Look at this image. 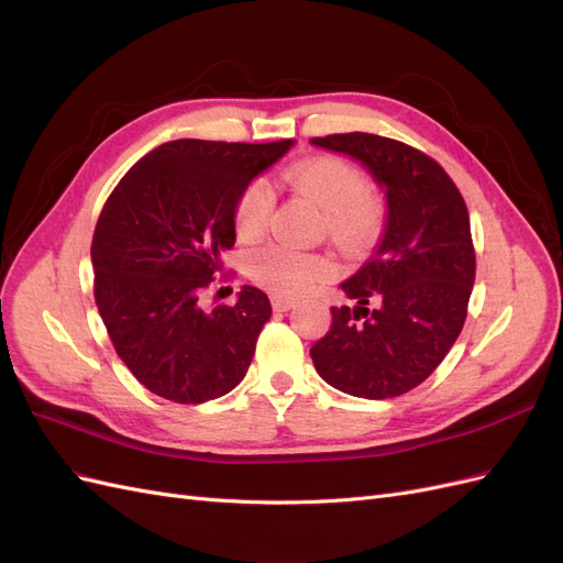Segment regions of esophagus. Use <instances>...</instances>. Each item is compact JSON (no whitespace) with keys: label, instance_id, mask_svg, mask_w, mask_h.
<instances>
[{"label":"esophagus","instance_id":"34e87169","mask_svg":"<svg viewBox=\"0 0 563 563\" xmlns=\"http://www.w3.org/2000/svg\"><path fill=\"white\" fill-rule=\"evenodd\" d=\"M272 308H275V312H288V310L296 308V300L275 296V298H272Z\"/></svg>","mask_w":563,"mask_h":563}]
</instances>
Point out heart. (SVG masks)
<instances>
[{"instance_id":"1","label":"heart","mask_w":563,"mask_h":563,"mask_svg":"<svg viewBox=\"0 0 563 563\" xmlns=\"http://www.w3.org/2000/svg\"><path fill=\"white\" fill-rule=\"evenodd\" d=\"M286 180L323 211V228L347 249L368 246L383 228L385 203L368 187L366 176L338 155H317L294 164ZM272 192L263 178H253L232 209V225L242 242H258L272 218ZM335 265L327 253L298 251L272 244L255 251L249 261L251 279L277 296L308 294L333 277Z\"/></svg>"}]
</instances>
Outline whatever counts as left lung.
I'll return each mask as SVG.
<instances>
[{
    "mask_svg": "<svg viewBox=\"0 0 563 563\" xmlns=\"http://www.w3.org/2000/svg\"><path fill=\"white\" fill-rule=\"evenodd\" d=\"M312 143L360 159L387 195L383 240L343 284L356 305L331 308V329L310 350L314 368L352 397L406 395L444 362L467 319V203L439 162L401 141L352 131Z\"/></svg>",
    "mask_w": 563,
    "mask_h": 563,
    "instance_id": "left-lung-1",
    "label": "left lung"
}]
</instances>
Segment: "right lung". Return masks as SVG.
I'll return each instance as SVG.
<instances>
[{
	"instance_id": "obj_1",
	"label": "right lung",
	"mask_w": 563,
	"mask_h": 563,
	"mask_svg": "<svg viewBox=\"0 0 563 563\" xmlns=\"http://www.w3.org/2000/svg\"><path fill=\"white\" fill-rule=\"evenodd\" d=\"M288 147V139L172 141L110 192L91 244L93 298L119 360L152 395L203 404L244 380L272 314L267 296L244 286L213 310L199 298L234 246L236 197Z\"/></svg>"
}]
</instances>
